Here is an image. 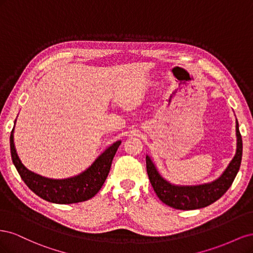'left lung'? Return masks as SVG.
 <instances>
[{
  "label": "left lung",
  "mask_w": 253,
  "mask_h": 253,
  "mask_svg": "<svg viewBox=\"0 0 253 253\" xmlns=\"http://www.w3.org/2000/svg\"><path fill=\"white\" fill-rule=\"evenodd\" d=\"M236 137L237 145L236 153L231 163L216 180L201 186L179 187L171 185L165 180L157 172L155 166L153 165L149 156L145 157L147 163V172L151 185L154 189L156 195L163 203L179 210H194L201 209L216 202L223 196L227 190L231 187L235 176L240 170L242 154H243V140L239 129V124L236 121Z\"/></svg>",
  "instance_id": "left-lung-1"
}]
</instances>
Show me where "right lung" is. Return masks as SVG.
<instances>
[{
  "mask_svg": "<svg viewBox=\"0 0 253 253\" xmlns=\"http://www.w3.org/2000/svg\"><path fill=\"white\" fill-rule=\"evenodd\" d=\"M121 141H116L99 156L86 171L67 179H50L27 170L17 154L13 143V128L10 134L12 163L27 187L43 200L55 204H76L94 197L101 189L111 169L113 158Z\"/></svg>",
  "mask_w": 253,
  "mask_h": 253,
  "instance_id": "add662e5",
  "label": "right lung"
}]
</instances>
